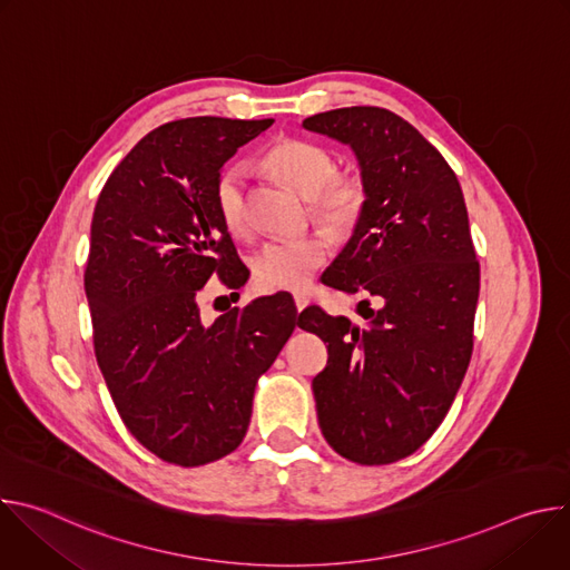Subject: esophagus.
Masks as SVG:
<instances>
[{"instance_id": "34e87169", "label": "esophagus", "mask_w": 570, "mask_h": 570, "mask_svg": "<svg viewBox=\"0 0 570 570\" xmlns=\"http://www.w3.org/2000/svg\"><path fill=\"white\" fill-rule=\"evenodd\" d=\"M293 299H295V308H297V311H304V308L308 306V297H306L304 293H295Z\"/></svg>"}]
</instances>
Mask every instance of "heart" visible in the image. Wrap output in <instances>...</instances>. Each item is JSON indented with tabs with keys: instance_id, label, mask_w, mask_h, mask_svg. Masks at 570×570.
Segmentation results:
<instances>
[{
	"instance_id": "obj_1",
	"label": "heart",
	"mask_w": 570,
	"mask_h": 570,
	"mask_svg": "<svg viewBox=\"0 0 570 570\" xmlns=\"http://www.w3.org/2000/svg\"><path fill=\"white\" fill-rule=\"evenodd\" d=\"M266 165L302 196L313 198V214L332 227L345 229L361 214L365 194L358 180L336 176L334 155L306 139H282L266 153ZM248 167L229 165L216 180V209L223 225L234 236L250 229L248 209ZM330 257V240L320 232L271 238L255 257V275L264 288H304L317 268Z\"/></svg>"
}]
</instances>
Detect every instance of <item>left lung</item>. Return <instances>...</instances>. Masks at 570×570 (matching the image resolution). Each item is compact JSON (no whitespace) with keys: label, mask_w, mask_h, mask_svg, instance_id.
<instances>
[{"label":"left lung","mask_w":570,"mask_h":570,"mask_svg":"<svg viewBox=\"0 0 570 570\" xmlns=\"http://www.w3.org/2000/svg\"><path fill=\"white\" fill-rule=\"evenodd\" d=\"M347 144L363 207L322 284L372 295L358 324L308 306L299 327L330 343L313 379L317 422L336 453L390 464L442 424L469 367L480 266L460 183L440 150L399 115L354 106L302 121Z\"/></svg>","instance_id":"left-lung-1"}]
</instances>
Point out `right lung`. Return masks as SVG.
<instances>
[{
	"instance_id": "1",
	"label": "right lung",
	"mask_w": 570,
	"mask_h": 570,
	"mask_svg": "<svg viewBox=\"0 0 570 570\" xmlns=\"http://www.w3.org/2000/svg\"><path fill=\"white\" fill-rule=\"evenodd\" d=\"M273 119L191 117L150 130L108 178L92 216L86 293L95 354L128 431L157 458L198 466L246 438L257 376L291 338L282 293L200 320L218 273L246 284L216 209L225 161Z\"/></svg>"
}]
</instances>
